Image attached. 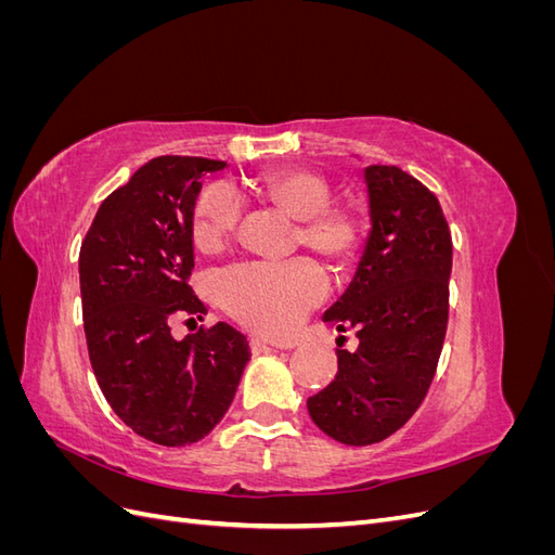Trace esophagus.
I'll return each instance as SVG.
<instances>
[{
    "label": "esophagus",
    "mask_w": 555,
    "mask_h": 555,
    "mask_svg": "<svg viewBox=\"0 0 555 555\" xmlns=\"http://www.w3.org/2000/svg\"><path fill=\"white\" fill-rule=\"evenodd\" d=\"M249 347H251V351H255V354H268V351H278L280 349L278 345H271V343H266L261 338H251Z\"/></svg>",
    "instance_id": "esophagus-1"
}]
</instances>
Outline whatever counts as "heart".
Returning <instances> with one entry per match:
<instances>
[{
	"mask_svg": "<svg viewBox=\"0 0 555 555\" xmlns=\"http://www.w3.org/2000/svg\"><path fill=\"white\" fill-rule=\"evenodd\" d=\"M255 192L298 222L296 241L326 259L343 263L359 245V222L345 208H331V190L322 176L300 169H275L251 182ZM241 220V198L229 184L215 182L201 192L194 208V243L220 247ZM222 306L245 326L271 338L298 328L300 319L326 294V275L312 259L238 263L217 278Z\"/></svg>",
	"mask_w": 555,
	"mask_h": 555,
	"instance_id": "heart-1",
	"label": "heart"
}]
</instances>
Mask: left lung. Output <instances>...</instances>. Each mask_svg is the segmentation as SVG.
I'll return each instance as SVG.
<instances>
[{"mask_svg": "<svg viewBox=\"0 0 555 555\" xmlns=\"http://www.w3.org/2000/svg\"><path fill=\"white\" fill-rule=\"evenodd\" d=\"M371 231L354 278L324 312L354 328L338 375L308 398L312 422L351 447L382 442L422 405L449 319L451 231L438 196L398 166L363 169Z\"/></svg>", "mask_w": 555, "mask_h": 555, "instance_id": "obj_1", "label": "left lung"}]
</instances>
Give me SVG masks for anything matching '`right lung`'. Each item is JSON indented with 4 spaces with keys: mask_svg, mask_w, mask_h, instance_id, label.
Here are the masks:
<instances>
[{
    "mask_svg": "<svg viewBox=\"0 0 555 555\" xmlns=\"http://www.w3.org/2000/svg\"><path fill=\"white\" fill-rule=\"evenodd\" d=\"M227 162L157 157L102 206L80 247L82 319L94 377L113 412L141 438L204 440L231 408L249 343L227 322L173 338L180 317L208 308L188 284L201 176Z\"/></svg>",
    "mask_w": 555,
    "mask_h": 555,
    "instance_id": "right-lung-1",
    "label": "right lung"
}]
</instances>
